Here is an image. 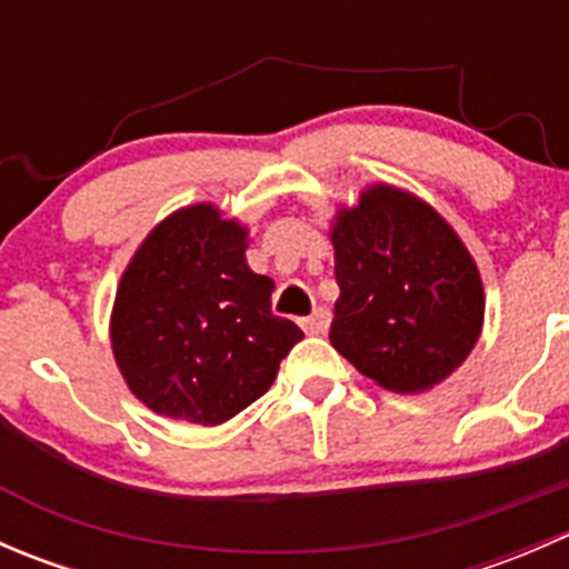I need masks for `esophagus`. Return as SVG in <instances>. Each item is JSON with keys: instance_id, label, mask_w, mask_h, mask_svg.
Listing matches in <instances>:
<instances>
[{"instance_id": "esophagus-1", "label": "esophagus", "mask_w": 569, "mask_h": 569, "mask_svg": "<svg viewBox=\"0 0 569 569\" xmlns=\"http://www.w3.org/2000/svg\"><path fill=\"white\" fill-rule=\"evenodd\" d=\"M300 327L306 332H311V336H321V332L330 327V311L327 308H317V311L311 313V317L300 319Z\"/></svg>"}]
</instances>
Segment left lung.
Masks as SVG:
<instances>
[{"instance_id": "1", "label": "left lung", "mask_w": 569, "mask_h": 569, "mask_svg": "<svg viewBox=\"0 0 569 569\" xmlns=\"http://www.w3.org/2000/svg\"><path fill=\"white\" fill-rule=\"evenodd\" d=\"M341 297L330 341L360 375L416 393L468 358L485 319L479 269L449 222L412 194L371 187L332 228Z\"/></svg>"}]
</instances>
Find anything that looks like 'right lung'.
<instances>
[{
    "label": "right lung",
    "instance_id": "1",
    "mask_svg": "<svg viewBox=\"0 0 569 569\" xmlns=\"http://www.w3.org/2000/svg\"><path fill=\"white\" fill-rule=\"evenodd\" d=\"M248 233L214 206L176 211L131 258L112 311L126 382L153 412L228 421L269 391L302 338L272 313L274 283L250 272Z\"/></svg>",
    "mask_w": 569,
    "mask_h": 569
}]
</instances>
